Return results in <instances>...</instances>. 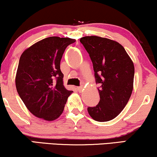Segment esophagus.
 Returning a JSON list of instances; mask_svg holds the SVG:
<instances>
[{
  "mask_svg": "<svg viewBox=\"0 0 157 157\" xmlns=\"http://www.w3.org/2000/svg\"><path fill=\"white\" fill-rule=\"evenodd\" d=\"M77 90H78L79 92H83V90H84V87H83V86H78V87H77Z\"/></svg>",
  "mask_w": 157,
  "mask_h": 157,
  "instance_id": "34e87169",
  "label": "esophagus"
}]
</instances>
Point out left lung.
<instances>
[{"label":"left lung","mask_w":157,"mask_h":157,"mask_svg":"<svg viewBox=\"0 0 157 157\" xmlns=\"http://www.w3.org/2000/svg\"><path fill=\"white\" fill-rule=\"evenodd\" d=\"M80 42L90 55L93 64L100 102L89 107L88 113L94 120L108 121L122 111L133 90L134 64L119 43L99 36H84Z\"/></svg>","instance_id":"8db88e82"}]
</instances>
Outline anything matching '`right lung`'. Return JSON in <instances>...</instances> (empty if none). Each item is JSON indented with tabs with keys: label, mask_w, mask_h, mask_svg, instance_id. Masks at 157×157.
<instances>
[{
	"label": "right lung",
	"mask_w": 157,
	"mask_h": 157,
	"mask_svg": "<svg viewBox=\"0 0 157 157\" xmlns=\"http://www.w3.org/2000/svg\"><path fill=\"white\" fill-rule=\"evenodd\" d=\"M75 41L70 38H46L21 55L16 88L25 106L36 117L50 121L63 113L73 91L64 86L60 61L67 46Z\"/></svg>",
	"instance_id": "add662e5"
}]
</instances>
